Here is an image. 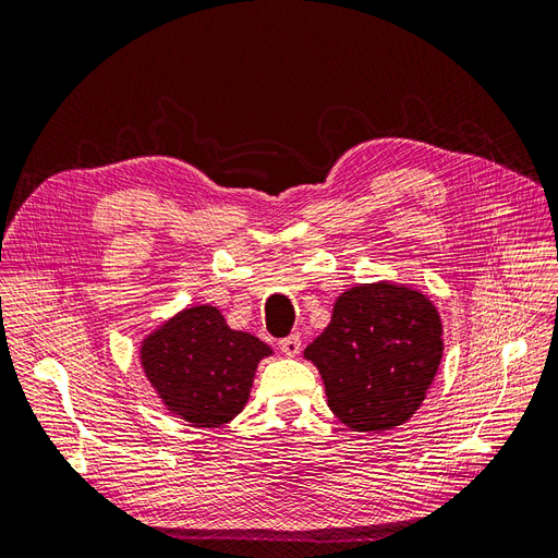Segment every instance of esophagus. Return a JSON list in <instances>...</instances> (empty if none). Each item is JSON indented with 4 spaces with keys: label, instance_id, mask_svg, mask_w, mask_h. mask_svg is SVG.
<instances>
[{
    "label": "esophagus",
    "instance_id": "34e87169",
    "mask_svg": "<svg viewBox=\"0 0 558 558\" xmlns=\"http://www.w3.org/2000/svg\"><path fill=\"white\" fill-rule=\"evenodd\" d=\"M279 349H281V353L283 356H298L300 353V349H302V342H300V335H289V337H283V340H279Z\"/></svg>",
    "mask_w": 558,
    "mask_h": 558
}]
</instances>
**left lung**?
Segmentation results:
<instances>
[{"instance_id":"obj_1","label":"left lung","mask_w":558,"mask_h":558,"mask_svg":"<svg viewBox=\"0 0 558 558\" xmlns=\"http://www.w3.org/2000/svg\"><path fill=\"white\" fill-rule=\"evenodd\" d=\"M442 320L410 286H353L337 298L328 328L305 349L328 408L359 433L404 424L424 402L442 361Z\"/></svg>"}]
</instances>
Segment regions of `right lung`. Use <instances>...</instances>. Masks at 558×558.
Here are the masks:
<instances>
[{"label":"right lung","instance_id":"obj_1","mask_svg":"<svg viewBox=\"0 0 558 558\" xmlns=\"http://www.w3.org/2000/svg\"><path fill=\"white\" fill-rule=\"evenodd\" d=\"M272 349L232 330L211 305L179 312L142 342L146 379L172 414L199 428H218L248 400L258 363Z\"/></svg>","mask_w":558,"mask_h":558}]
</instances>
